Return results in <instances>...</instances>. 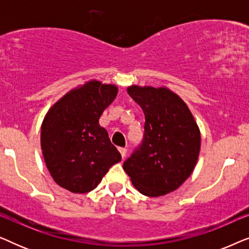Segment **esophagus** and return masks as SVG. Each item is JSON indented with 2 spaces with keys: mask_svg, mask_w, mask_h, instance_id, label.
<instances>
[{
  "mask_svg": "<svg viewBox=\"0 0 249 249\" xmlns=\"http://www.w3.org/2000/svg\"><path fill=\"white\" fill-rule=\"evenodd\" d=\"M119 151H120V153H121L122 159H124V158H125V154H127V148L120 147V148H119Z\"/></svg>",
  "mask_w": 249,
  "mask_h": 249,
  "instance_id": "34e87169",
  "label": "esophagus"
}]
</instances>
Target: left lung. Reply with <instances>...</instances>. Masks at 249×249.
<instances>
[{
    "label": "left lung",
    "instance_id": "left-lung-1",
    "mask_svg": "<svg viewBox=\"0 0 249 249\" xmlns=\"http://www.w3.org/2000/svg\"><path fill=\"white\" fill-rule=\"evenodd\" d=\"M145 114L144 138L124 163L142 195L159 197L178 189L198 160L200 132L192 112L166 87L127 88Z\"/></svg>",
    "mask_w": 249,
    "mask_h": 249
}]
</instances>
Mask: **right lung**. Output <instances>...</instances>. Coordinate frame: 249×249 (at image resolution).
<instances>
[{
	"instance_id": "add662e5",
	"label": "right lung",
	"mask_w": 249,
	"mask_h": 249,
	"mask_svg": "<svg viewBox=\"0 0 249 249\" xmlns=\"http://www.w3.org/2000/svg\"><path fill=\"white\" fill-rule=\"evenodd\" d=\"M118 87L90 80L60 98L40 129L44 161L54 181L74 194L95 189L121 154L98 124Z\"/></svg>"
}]
</instances>
